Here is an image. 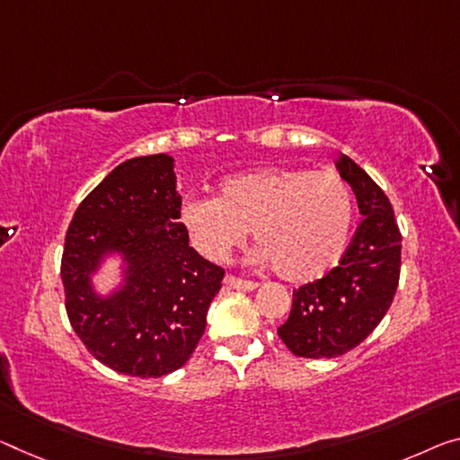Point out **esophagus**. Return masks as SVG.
I'll list each match as a JSON object with an SVG mask.
<instances>
[{
	"label": "esophagus",
	"instance_id": "esophagus-1",
	"mask_svg": "<svg viewBox=\"0 0 460 460\" xmlns=\"http://www.w3.org/2000/svg\"><path fill=\"white\" fill-rule=\"evenodd\" d=\"M224 284L228 288H234V289H243V292H251V289L257 288L259 284L257 281H251V279H243V278H236V275H226L224 278Z\"/></svg>",
	"mask_w": 460,
	"mask_h": 460
}]
</instances>
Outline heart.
<instances>
[{
	"instance_id": "obj_1",
	"label": "heart",
	"mask_w": 460,
	"mask_h": 460,
	"mask_svg": "<svg viewBox=\"0 0 460 460\" xmlns=\"http://www.w3.org/2000/svg\"><path fill=\"white\" fill-rule=\"evenodd\" d=\"M181 222L190 244L224 261L252 230L259 261L288 281H310L335 267L353 226V195L333 171L263 168L232 174L216 197H189Z\"/></svg>"
}]
</instances>
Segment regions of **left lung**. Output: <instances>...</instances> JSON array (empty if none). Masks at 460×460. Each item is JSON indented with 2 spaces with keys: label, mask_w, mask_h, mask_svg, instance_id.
I'll list each match as a JSON object with an SVG mask.
<instances>
[{
  "label": "left lung",
  "mask_w": 460,
  "mask_h": 460,
  "mask_svg": "<svg viewBox=\"0 0 460 460\" xmlns=\"http://www.w3.org/2000/svg\"><path fill=\"white\" fill-rule=\"evenodd\" d=\"M335 166L364 220L337 267L294 289L278 335L300 358H337L362 343L385 319L399 286L401 232L391 201L349 156L341 154Z\"/></svg>",
  "instance_id": "8db88e82"
}]
</instances>
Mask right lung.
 <instances>
[{
    "label": "right lung",
    "instance_id": "right-lung-1",
    "mask_svg": "<svg viewBox=\"0 0 460 460\" xmlns=\"http://www.w3.org/2000/svg\"><path fill=\"white\" fill-rule=\"evenodd\" d=\"M172 168L166 154L125 160L80 203L63 246L69 323L98 362L127 376L179 370L224 279L222 267L189 246ZM112 252L126 263L124 284L101 296L91 273Z\"/></svg>",
    "mask_w": 460,
    "mask_h": 460
}]
</instances>
